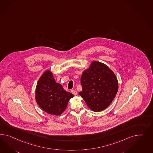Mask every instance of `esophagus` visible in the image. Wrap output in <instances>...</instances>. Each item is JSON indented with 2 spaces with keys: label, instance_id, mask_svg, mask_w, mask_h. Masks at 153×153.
<instances>
[{
  "label": "esophagus",
  "instance_id": "esophagus-1",
  "mask_svg": "<svg viewBox=\"0 0 153 153\" xmlns=\"http://www.w3.org/2000/svg\"><path fill=\"white\" fill-rule=\"evenodd\" d=\"M71 93H72L73 95H74V96H76V95H77V92L76 91V90H71Z\"/></svg>",
  "mask_w": 153,
  "mask_h": 153
}]
</instances>
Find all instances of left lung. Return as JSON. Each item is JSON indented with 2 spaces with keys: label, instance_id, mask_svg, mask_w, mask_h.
<instances>
[{
  "label": "left lung",
  "instance_id": "1",
  "mask_svg": "<svg viewBox=\"0 0 153 153\" xmlns=\"http://www.w3.org/2000/svg\"><path fill=\"white\" fill-rule=\"evenodd\" d=\"M82 91L79 92L93 111H103L111 104L118 90L114 72L103 63L93 61L81 77Z\"/></svg>",
  "mask_w": 153,
  "mask_h": 153
}]
</instances>
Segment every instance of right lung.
Instances as JSON below:
<instances>
[{"mask_svg": "<svg viewBox=\"0 0 153 153\" xmlns=\"http://www.w3.org/2000/svg\"><path fill=\"white\" fill-rule=\"evenodd\" d=\"M74 96L65 91L61 84L56 82L51 71H45L38 81L36 101L43 111L51 115L62 114Z\"/></svg>", "mask_w": 153, "mask_h": 153, "instance_id": "right-lung-1", "label": "right lung"}]
</instances>
